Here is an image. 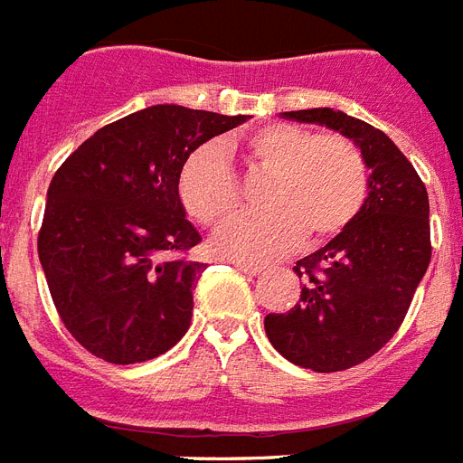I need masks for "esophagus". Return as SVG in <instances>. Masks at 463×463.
Segmentation results:
<instances>
[{"label":"esophagus","mask_w":463,"mask_h":463,"mask_svg":"<svg viewBox=\"0 0 463 463\" xmlns=\"http://www.w3.org/2000/svg\"><path fill=\"white\" fill-rule=\"evenodd\" d=\"M234 268L239 269V272H243V275H260V272H262L260 265H253V262L236 260V262H234Z\"/></svg>","instance_id":"esophagus-1"}]
</instances>
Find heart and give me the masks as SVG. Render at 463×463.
I'll return each instance as SVG.
<instances>
[{
	"mask_svg": "<svg viewBox=\"0 0 463 463\" xmlns=\"http://www.w3.org/2000/svg\"><path fill=\"white\" fill-rule=\"evenodd\" d=\"M250 169L268 176L260 205L268 213L241 217V186L224 150L195 147L176 176V194L198 224L227 229L214 249L241 260H269L301 241L323 246L356 222L371 191V172L361 147L339 133H317L277 121L239 140Z\"/></svg>",
	"mask_w": 463,
	"mask_h": 463,
	"instance_id": "heart-1",
	"label": "heart"
}]
</instances>
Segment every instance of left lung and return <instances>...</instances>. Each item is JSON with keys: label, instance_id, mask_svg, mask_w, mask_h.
Wrapping results in <instances>:
<instances>
[{"label": "left lung", "instance_id": "1", "mask_svg": "<svg viewBox=\"0 0 463 463\" xmlns=\"http://www.w3.org/2000/svg\"><path fill=\"white\" fill-rule=\"evenodd\" d=\"M284 117L344 133L371 169L356 222L294 265L303 279L298 303L265 316L268 339L287 361L316 373L346 371L378 354L402 327L430 265L428 191L380 128L330 107Z\"/></svg>", "mask_w": 463, "mask_h": 463}]
</instances>
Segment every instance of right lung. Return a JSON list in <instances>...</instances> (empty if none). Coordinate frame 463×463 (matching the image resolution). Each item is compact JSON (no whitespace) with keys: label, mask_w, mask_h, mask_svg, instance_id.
Instances as JSON below:
<instances>
[{"label":"right lung","mask_w":463,"mask_h":463,"mask_svg":"<svg viewBox=\"0 0 463 463\" xmlns=\"http://www.w3.org/2000/svg\"><path fill=\"white\" fill-rule=\"evenodd\" d=\"M246 117L155 105L107 124L52 176L38 234L52 301L76 342L107 364L169 351L194 316L205 262L176 176L188 155Z\"/></svg>","instance_id":"obj_1"}]
</instances>
